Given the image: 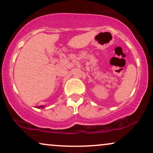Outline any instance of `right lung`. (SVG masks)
Returning a JSON list of instances; mask_svg holds the SVG:
<instances>
[{
  "label": "right lung",
  "mask_w": 153,
  "mask_h": 153,
  "mask_svg": "<svg viewBox=\"0 0 153 153\" xmlns=\"http://www.w3.org/2000/svg\"><path fill=\"white\" fill-rule=\"evenodd\" d=\"M45 106H38V107H36V108H45Z\"/></svg>",
  "instance_id": "obj_1"
}]
</instances>
